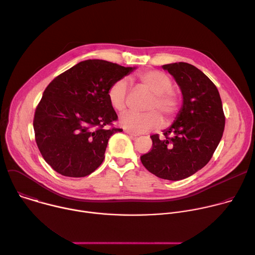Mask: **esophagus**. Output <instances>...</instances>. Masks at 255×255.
Instances as JSON below:
<instances>
[{
	"mask_svg": "<svg viewBox=\"0 0 255 255\" xmlns=\"http://www.w3.org/2000/svg\"><path fill=\"white\" fill-rule=\"evenodd\" d=\"M124 131H125V133L129 134V135L132 136V137H137V136H138V134H136V133H134V132H132V131H130V130H124Z\"/></svg>",
	"mask_w": 255,
	"mask_h": 255,
	"instance_id": "1",
	"label": "esophagus"
}]
</instances>
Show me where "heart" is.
I'll return each instance as SVG.
<instances>
[{"label":"heart","instance_id":"b5f03b06","mask_svg":"<svg viewBox=\"0 0 255 255\" xmlns=\"http://www.w3.org/2000/svg\"><path fill=\"white\" fill-rule=\"evenodd\" d=\"M136 80L140 89L151 94L145 105V110L148 112H126L120 118L121 125L132 132L145 133L160 127L161 117L165 124H170L179 109V98L172 90V79L163 71L147 69L139 71ZM129 92V85L125 79L117 80L109 88V103L116 111L125 110Z\"/></svg>","mask_w":255,"mask_h":255}]
</instances>
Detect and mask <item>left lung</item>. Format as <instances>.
<instances>
[{
	"instance_id": "obj_1",
	"label": "left lung",
	"mask_w": 255,
	"mask_h": 255,
	"mask_svg": "<svg viewBox=\"0 0 255 255\" xmlns=\"http://www.w3.org/2000/svg\"><path fill=\"white\" fill-rule=\"evenodd\" d=\"M184 97L183 108L170 128L150 136L151 149L140 156L142 164L156 176L179 180L203 168L212 158L225 127L222 101L214 83L187 62L163 65Z\"/></svg>"
}]
</instances>
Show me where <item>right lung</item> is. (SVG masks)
Listing matches in <instances>:
<instances>
[{"mask_svg":"<svg viewBox=\"0 0 255 255\" xmlns=\"http://www.w3.org/2000/svg\"><path fill=\"white\" fill-rule=\"evenodd\" d=\"M101 59L82 61L57 76L36 107L35 141L44 160L58 173L83 177L103 162L107 144L122 129L108 90L132 71Z\"/></svg>","mask_w":255,"mask_h":255,"instance_id":"obj_1","label":"right lung"}]
</instances>
